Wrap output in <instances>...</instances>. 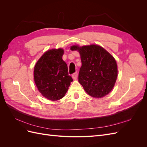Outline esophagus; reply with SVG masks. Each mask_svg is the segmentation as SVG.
<instances>
[{
  "label": "esophagus",
  "mask_w": 147,
  "mask_h": 147,
  "mask_svg": "<svg viewBox=\"0 0 147 147\" xmlns=\"http://www.w3.org/2000/svg\"><path fill=\"white\" fill-rule=\"evenodd\" d=\"M77 76H78V74L77 72H75L72 74V78L74 80H76L77 78Z\"/></svg>",
  "instance_id": "obj_1"
}]
</instances>
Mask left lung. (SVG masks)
<instances>
[{
    "label": "left lung",
    "mask_w": 147,
    "mask_h": 147,
    "mask_svg": "<svg viewBox=\"0 0 147 147\" xmlns=\"http://www.w3.org/2000/svg\"><path fill=\"white\" fill-rule=\"evenodd\" d=\"M70 49L78 50L80 54L82 65L79 71L78 82L84 90L96 98L107 95L113 89L118 75L114 57L98 45H74Z\"/></svg>",
    "instance_id": "obj_1"
}]
</instances>
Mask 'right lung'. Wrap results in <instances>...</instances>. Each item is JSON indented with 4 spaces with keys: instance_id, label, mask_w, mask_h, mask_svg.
Here are the masks:
<instances>
[{
    "instance_id": "obj_1",
    "label": "right lung",
    "mask_w": 147,
    "mask_h": 147,
    "mask_svg": "<svg viewBox=\"0 0 147 147\" xmlns=\"http://www.w3.org/2000/svg\"><path fill=\"white\" fill-rule=\"evenodd\" d=\"M63 54L61 48L47 51L35 65V84L41 94L49 100L63 98L73 81L69 75L67 65L62 59Z\"/></svg>"
}]
</instances>
